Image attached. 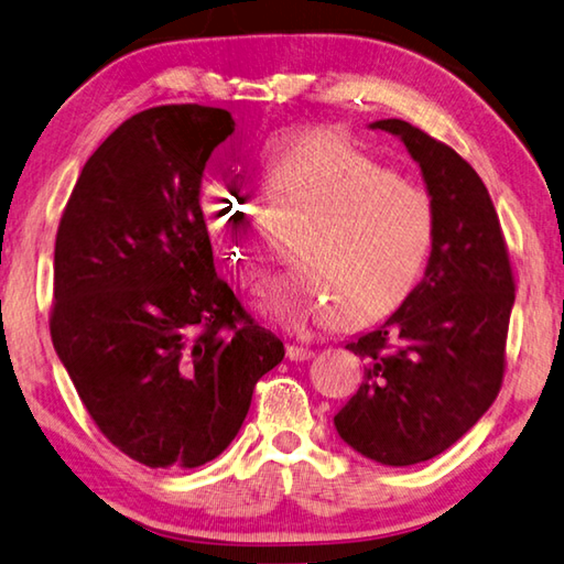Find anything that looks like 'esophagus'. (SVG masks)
<instances>
[{
	"instance_id": "1",
	"label": "esophagus",
	"mask_w": 564,
	"mask_h": 564,
	"mask_svg": "<svg viewBox=\"0 0 564 564\" xmlns=\"http://www.w3.org/2000/svg\"><path fill=\"white\" fill-rule=\"evenodd\" d=\"M312 356H314V350L310 346H296V344L286 346V358L290 360H310Z\"/></svg>"
}]
</instances>
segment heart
<instances>
[{
	"instance_id": "heart-1",
	"label": "heart",
	"mask_w": 564,
	"mask_h": 564,
	"mask_svg": "<svg viewBox=\"0 0 564 564\" xmlns=\"http://www.w3.org/2000/svg\"><path fill=\"white\" fill-rule=\"evenodd\" d=\"M264 182L310 220L290 248V268L264 278L254 310L270 324L306 334L316 326H364L388 316L420 282L437 240V206L326 127L272 134L260 150ZM252 196L228 178L204 188L200 214L210 246L232 278L252 286Z\"/></svg>"
}]
</instances>
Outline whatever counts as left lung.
Masks as SVG:
<instances>
[{
    "mask_svg": "<svg viewBox=\"0 0 564 564\" xmlns=\"http://www.w3.org/2000/svg\"><path fill=\"white\" fill-rule=\"evenodd\" d=\"M368 127L398 137L420 166L437 206V240L405 302L346 344L366 358L364 382L334 424L366 459L410 466L449 449L491 408L503 380L516 286L479 174L405 120Z\"/></svg>",
    "mask_w": 564,
    "mask_h": 564,
    "instance_id": "8db88e82",
    "label": "left lung"
}]
</instances>
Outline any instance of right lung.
<instances>
[{
    "instance_id": "obj_1",
    "label": "right lung",
    "mask_w": 564,
    "mask_h": 564,
    "mask_svg": "<svg viewBox=\"0 0 564 564\" xmlns=\"http://www.w3.org/2000/svg\"><path fill=\"white\" fill-rule=\"evenodd\" d=\"M228 110L162 105L85 162L53 252L51 338L85 410L152 469H194L236 440L278 336L216 278L200 214Z\"/></svg>"
}]
</instances>
